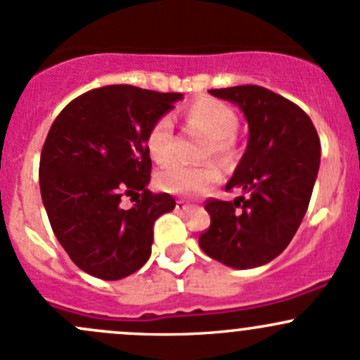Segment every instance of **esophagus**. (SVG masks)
I'll return each instance as SVG.
<instances>
[{
  "label": "esophagus",
  "instance_id": "1",
  "mask_svg": "<svg viewBox=\"0 0 360 360\" xmlns=\"http://www.w3.org/2000/svg\"><path fill=\"white\" fill-rule=\"evenodd\" d=\"M176 209L181 210V212H188V210L191 209V205H188V203H184V202H181V200H177V202H176Z\"/></svg>",
  "mask_w": 360,
  "mask_h": 360
}]
</instances>
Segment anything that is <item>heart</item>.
<instances>
[{
  "mask_svg": "<svg viewBox=\"0 0 360 360\" xmlns=\"http://www.w3.org/2000/svg\"><path fill=\"white\" fill-rule=\"evenodd\" d=\"M186 124L207 136L203 158L214 157L221 164H228L234 157L233 134L238 129V117L231 107L212 98H200L186 108ZM174 126L169 115L158 117L146 134V150L157 164H167L172 157ZM221 179V172L214 164L202 167L172 164L158 174L157 183L172 195L198 196L210 190Z\"/></svg>",
  "mask_w": 360,
  "mask_h": 360,
  "instance_id": "1",
  "label": "heart"
}]
</instances>
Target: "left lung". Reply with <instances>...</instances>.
<instances>
[{"instance_id":"8db88e82","label":"left lung","mask_w":360,"mask_h":360,"mask_svg":"<svg viewBox=\"0 0 360 360\" xmlns=\"http://www.w3.org/2000/svg\"><path fill=\"white\" fill-rule=\"evenodd\" d=\"M209 93L243 112L248 143L226 184L241 196L207 203L210 228L198 245L210 259L234 269L266 266L288 247L307 212L321 162L319 136L300 107L266 88L234 86Z\"/></svg>"}]
</instances>
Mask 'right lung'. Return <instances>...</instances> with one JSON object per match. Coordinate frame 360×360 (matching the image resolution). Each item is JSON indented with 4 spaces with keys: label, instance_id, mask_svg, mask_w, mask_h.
<instances>
[{
    "label": "right lung",
    "instance_id": "add662e5",
    "mask_svg": "<svg viewBox=\"0 0 360 360\" xmlns=\"http://www.w3.org/2000/svg\"><path fill=\"white\" fill-rule=\"evenodd\" d=\"M183 100L129 84L98 88L72 100L53 122L41 151L39 188L56 240L94 278L117 281L151 255L153 224L176 207L148 190L146 134ZM122 194L142 198L126 211Z\"/></svg>",
    "mask_w": 360,
    "mask_h": 360
}]
</instances>
